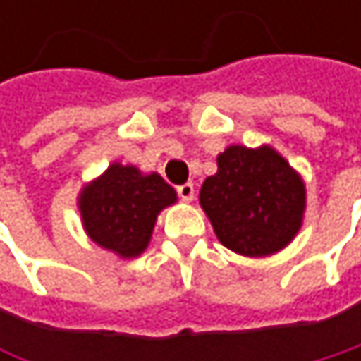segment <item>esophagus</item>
Here are the masks:
<instances>
[{
  "label": "esophagus",
  "mask_w": 361,
  "mask_h": 361,
  "mask_svg": "<svg viewBox=\"0 0 361 361\" xmlns=\"http://www.w3.org/2000/svg\"><path fill=\"white\" fill-rule=\"evenodd\" d=\"M178 194H180L181 200L185 202H192L194 200V183H183L178 188Z\"/></svg>",
  "instance_id": "34e87169"
}]
</instances>
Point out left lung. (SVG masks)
<instances>
[{
  "label": "left lung",
  "mask_w": 361,
  "mask_h": 361,
  "mask_svg": "<svg viewBox=\"0 0 361 361\" xmlns=\"http://www.w3.org/2000/svg\"><path fill=\"white\" fill-rule=\"evenodd\" d=\"M200 207L217 240L243 257H269L299 234L305 181L269 144H232L217 154V173L200 188Z\"/></svg>",
  "instance_id": "1"
}]
</instances>
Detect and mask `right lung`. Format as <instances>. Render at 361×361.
I'll list each match as a JSON object with an SVG mask.
<instances>
[{
    "label": "right lung",
    "mask_w": 361,
    "mask_h": 361,
    "mask_svg": "<svg viewBox=\"0 0 361 361\" xmlns=\"http://www.w3.org/2000/svg\"><path fill=\"white\" fill-rule=\"evenodd\" d=\"M176 202L178 192L157 171L144 173L123 163L109 165L77 196L90 240L121 259L140 257L148 249L161 211Z\"/></svg>",
    "instance_id": "1"
}]
</instances>
